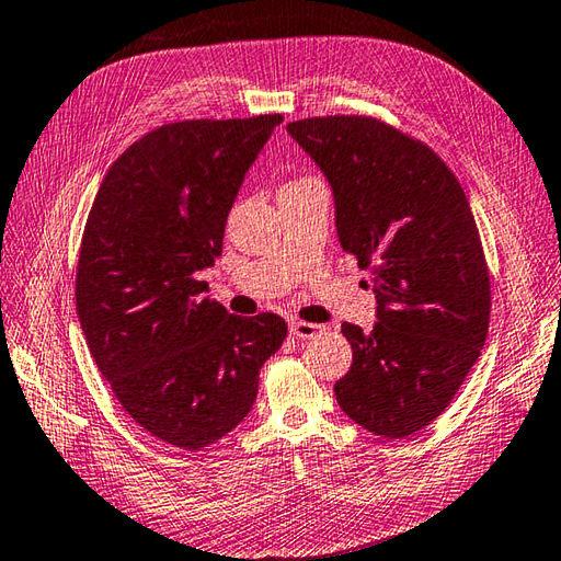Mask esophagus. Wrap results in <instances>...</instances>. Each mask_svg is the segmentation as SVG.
<instances>
[{
	"label": "esophagus",
	"mask_w": 561,
	"mask_h": 561,
	"mask_svg": "<svg viewBox=\"0 0 561 561\" xmlns=\"http://www.w3.org/2000/svg\"><path fill=\"white\" fill-rule=\"evenodd\" d=\"M289 331L296 337H316V335L323 333V328L316 325V323H306V321H291Z\"/></svg>",
	"instance_id": "1"
}]
</instances>
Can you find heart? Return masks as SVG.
I'll use <instances>...</instances> for the list:
<instances>
[{
    "label": "heart",
    "mask_w": 561,
    "mask_h": 561,
    "mask_svg": "<svg viewBox=\"0 0 561 561\" xmlns=\"http://www.w3.org/2000/svg\"><path fill=\"white\" fill-rule=\"evenodd\" d=\"M306 182H309V180H299V182H291L289 186H296V184H306Z\"/></svg>",
    "instance_id": "b5f03b06"
}]
</instances>
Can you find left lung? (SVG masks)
Wrapping results in <instances>:
<instances>
[{
    "mask_svg": "<svg viewBox=\"0 0 561 561\" xmlns=\"http://www.w3.org/2000/svg\"><path fill=\"white\" fill-rule=\"evenodd\" d=\"M287 130L331 184L337 240L377 299L369 333L343 323L353 365L335 381L337 405L369 433L409 437L455 399L489 333V270L465 190L425 142L371 116Z\"/></svg>",
    "mask_w": 561,
    "mask_h": 561,
    "instance_id": "1",
    "label": "left lung"
}]
</instances>
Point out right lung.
Returning <instances> with one entry per match:
<instances>
[{
	"mask_svg": "<svg viewBox=\"0 0 561 561\" xmlns=\"http://www.w3.org/2000/svg\"><path fill=\"white\" fill-rule=\"evenodd\" d=\"M279 114L180 121L136 140L99 186L77 262V318L142 431L202 449L243 423L282 347L277 313L240 318L196 272L221 255L230 206Z\"/></svg>",
	"mask_w": 561,
	"mask_h": 561,
	"instance_id": "obj_1",
	"label": "right lung"
}]
</instances>
